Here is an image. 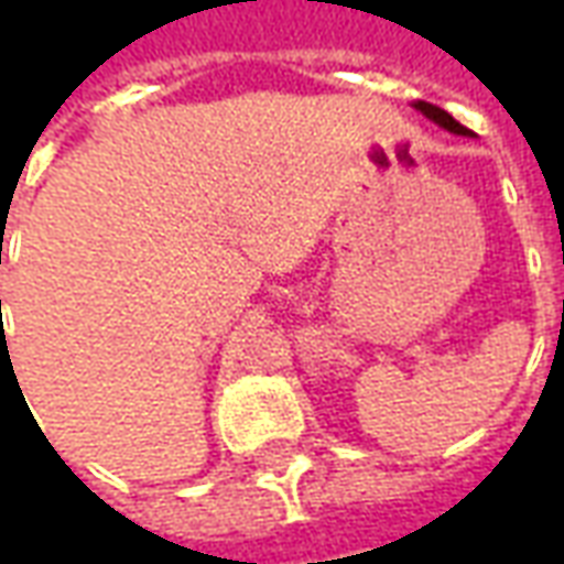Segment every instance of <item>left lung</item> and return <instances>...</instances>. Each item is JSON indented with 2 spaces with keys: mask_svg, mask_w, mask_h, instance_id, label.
Returning <instances> with one entry per match:
<instances>
[{
  "mask_svg": "<svg viewBox=\"0 0 564 564\" xmlns=\"http://www.w3.org/2000/svg\"><path fill=\"white\" fill-rule=\"evenodd\" d=\"M416 108H420L429 120H435L437 127L449 129V132H456V135H468V129L462 127L459 120H453L444 108H437V105H429V102H416Z\"/></svg>",
  "mask_w": 564,
  "mask_h": 564,
  "instance_id": "1",
  "label": "left lung"
}]
</instances>
